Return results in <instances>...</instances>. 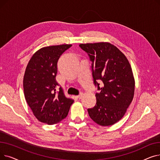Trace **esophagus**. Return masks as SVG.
<instances>
[{
	"label": "esophagus",
	"instance_id": "esophagus-1",
	"mask_svg": "<svg viewBox=\"0 0 160 160\" xmlns=\"http://www.w3.org/2000/svg\"><path fill=\"white\" fill-rule=\"evenodd\" d=\"M82 96H83V93H80L78 95H77V98H78L80 99V98H82Z\"/></svg>",
	"mask_w": 160,
	"mask_h": 160
}]
</instances>
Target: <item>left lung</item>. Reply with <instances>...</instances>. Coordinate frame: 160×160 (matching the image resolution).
Returning <instances> with one entry per match:
<instances>
[{"label": "left lung", "instance_id": "8db88e82", "mask_svg": "<svg viewBox=\"0 0 160 160\" xmlns=\"http://www.w3.org/2000/svg\"><path fill=\"white\" fill-rule=\"evenodd\" d=\"M92 62L96 105L88 109L90 118L100 126L120 121L132 102L135 81L130 64L119 49L110 43L80 44ZM102 85L99 84V83Z\"/></svg>", "mask_w": 160, "mask_h": 160}]
</instances>
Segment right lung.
<instances>
[{
  "instance_id": "right-lung-1",
  "label": "right lung",
  "mask_w": 160,
  "mask_h": 160,
  "mask_svg": "<svg viewBox=\"0 0 160 160\" xmlns=\"http://www.w3.org/2000/svg\"><path fill=\"white\" fill-rule=\"evenodd\" d=\"M72 45L43 47L32 56L25 71L23 88L25 99L41 122L54 124L68 115L74 100L66 98L56 80L60 56Z\"/></svg>"
}]
</instances>
